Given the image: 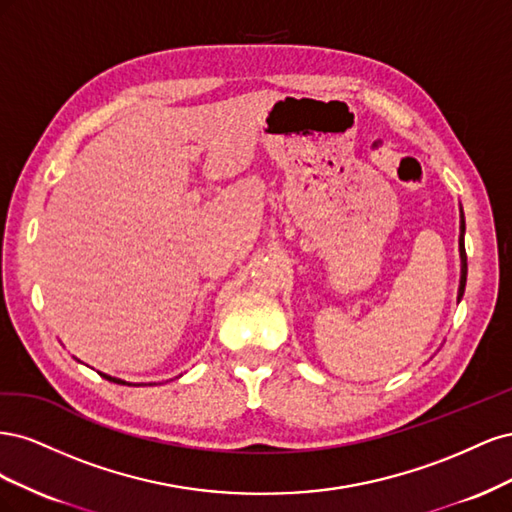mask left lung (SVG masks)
Wrapping results in <instances>:
<instances>
[{
  "label": "left lung",
  "mask_w": 512,
  "mask_h": 512,
  "mask_svg": "<svg viewBox=\"0 0 512 512\" xmlns=\"http://www.w3.org/2000/svg\"><path fill=\"white\" fill-rule=\"evenodd\" d=\"M463 232H466V224L461 222V241H459V252H461V284H459V299L463 297V290H466V277H468V256H466V245H463Z\"/></svg>",
  "instance_id": "left-lung-1"
}]
</instances>
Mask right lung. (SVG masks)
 I'll use <instances>...</instances> for the list:
<instances>
[{"label": "right lung", "instance_id": "obj_1", "mask_svg": "<svg viewBox=\"0 0 512 512\" xmlns=\"http://www.w3.org/2000/svg\"><path fill=\"white\" fill-rule=\"evenodd\" d=\"M100 376H104L106 380H111V382H117V384H128V382H123V380H119V378H111V376H106V374H100ZM128 386H132V384H128ZM136 386V384H134Z\"/></svg>", "mask_w": 512, "mask_h": 512}]
</instances>
